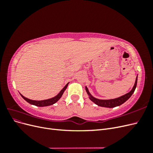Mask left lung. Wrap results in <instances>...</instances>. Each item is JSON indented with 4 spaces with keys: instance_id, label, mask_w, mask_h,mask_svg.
Masks as SVG:
<instances>
[{
    "instance_id": "obj_1",
    "label": "left lung",
    "mask_w": 153,
    "mask_h": 153,
    "mask_svg": "<svg viewBox=\"0 0 153 153\" xmlns=\"http://www.w3.org/2000/svg\"><path fill=\"white\" fill-rule=\"evenodd\" d=\"M137 79H138V75L137 76L135 84H134L132 89L130 91L128 92V93H126V94L114 99L100 100V99L96 98L95 97L92 96V94L90 93V92L89 89H88L87 86H85V91L87 92L88 96H89V99L96 105L100 106H103V107H106V108H114V107H115V106H118L123 104L124 102H126L129 98H130L136 89L137 84Z\"/></svg>"
}]
</instances>
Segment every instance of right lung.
Segmentation results:
<instances>
[{"instance_id":"obj_1","label":"right lung","mask_w":153,"mask_h":153,"mask_svg":"<svg viewBox=\"0 0 153 153\" xmlns=\"http://www.w3.org/2000/svg\"><path fill=\"white\" fill-rule=\"evenodd\" d=\"M68 84H69V83H68V84L64 87L63 89L59 92V93L57 96H55V97H53V98H52L50 99H48V100H40V101L32 100H30V99L25 98V97H24L21 94H20V95H21L22 98L27 101V102H28L29 103H30L31 105H35V106H47L53 105L56 102H57V101L60 100V98H61L62 97L64 91H65V90L66 89V88H67Z\"/></svg>"}]
</instances>
